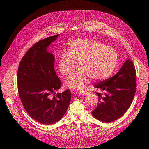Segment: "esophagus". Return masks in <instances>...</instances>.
I'll list each match as a JSON object with an SVG mask.
<instances>
[{"instance_id":"esophagus-1","label":"esophagus","mask_w":149,"mask_h":149,"mask_svg":"<svg viewBox=\"0 0 149 149\" xmlns=\"http://www.w3.org/2000/svg\"><path fill=\"white\" fill-rule=\"evenodd\" d=\"M89 94V93L87 92V91H80L79 92V95H88Z\"/></svg>"}]
</instances>
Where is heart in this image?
<instances>
[{
	"label": "heart",
	"mask_w": 149,
	"mask_h": 149,
	"mask_svg": "<svg viewBox=\"0 0 149 149\" xmlns=\"http://www.w3.org/2000/svg\"><path fill=\"white\" fill-rule=\"evenodd\" d=\"M117 61V52L113 47L91 39L82 38L72 41L68 52L61 53L57 69L62 75L67 76L74 71L75 63H79L81 70L66 80L65 86L69 89L81 90L90 78L101 81L110 77Z\"/></svg>",
	"instance_id": "b5f03b06"
}]
</instances>
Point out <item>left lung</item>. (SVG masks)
<instances>
[{"instance_id":"1","label":"left lung","mask_w":149,"mask_h":149,"mask_svg":"<svg viewBox=\"0 0 149 149\" xmlns=\"http://www.w3.org/2000/svg\"><path fill=\"white\" fill-rule=\"evenodd\" d=\"M94 87L98 91V102L93 116L105 123L120 118L130 107L136 93V74L132 61L127 59L115 75Z\"/></svg>"}]
</instances>
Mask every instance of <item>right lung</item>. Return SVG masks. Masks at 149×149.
Segmentation results:
<instances>
[{"instance_id": "right-lung-1", "label": "right lung", "mask_w": 149, "mask_h": 149, "mask_svg": "<svg viewBox=\"0 0 149 149\" xmlns=\"http://www.w3.org/2000/svg\"><path fill=\"white\" fill-rule=\"evenodd\" d=\"M58 35L36 43L21 59L17 71L18 93L24 107L31 117L43 124L59 121L71 99L70 90L51 97L61 82L54 70V55L48 48Z\"/></svg>"}]
</instances>
